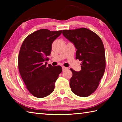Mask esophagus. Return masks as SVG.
Masks as SVG:
<instances>
[{
    "mask_svg": "<svg viewBox=\"0 0 122 122\" xmlns=\"http://www.w3.org/2000/svg\"><path fill=\"white\" fill-rule=\"evenodd\" d=\"M67 69H68V68L64 67V66H62V70H63V71H65V70H67Z\"/></svg>",
    "mask_w": 122,
    "mask_h": 122,
    "instance_id": "1",
    "label": "esophagus"
}]
</instances>
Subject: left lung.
Returning <instances> with one entry per match:
<instances>
[{
  "label": "left lung",
  "instance_id": "left-lung-1",
  "mask_svg": "<svg viewBox=\"0 0 122 122\" xmlns=\"http://www.w3.org/2000/svg\"><path fill=\"white\" fill-rule=\"evenodd\" d=\"M62 34L77 49L76 59L82 61L81 71L71 69L73 76L69 83L72 92L80 97L89 96L97 88L106 69L102 41L98 35L86 28L63 30Z\"/></svg>",
  "mask_w": 122,
  "mask_h": 122
}]
</instances>
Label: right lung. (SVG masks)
Wrapping results in <instances>:
<instances>
[{"mask_svg":"<svg viewBox=\"0 0 122 122\" xmlns=\"http://www.w3.org/2000/svg\"><path fill=\"white\" fill-rule=\"evenodd\" d=\"M62 30L50 31L41 29L25 39L18 56L20 75L30 94L38 98L48 96L55 88V83L62 69L60 66H47L54 41Z\"/></svg>","mask_w":122,"mask_h":122,"instance_id":"1","label":"right lung"}]
</instances>
